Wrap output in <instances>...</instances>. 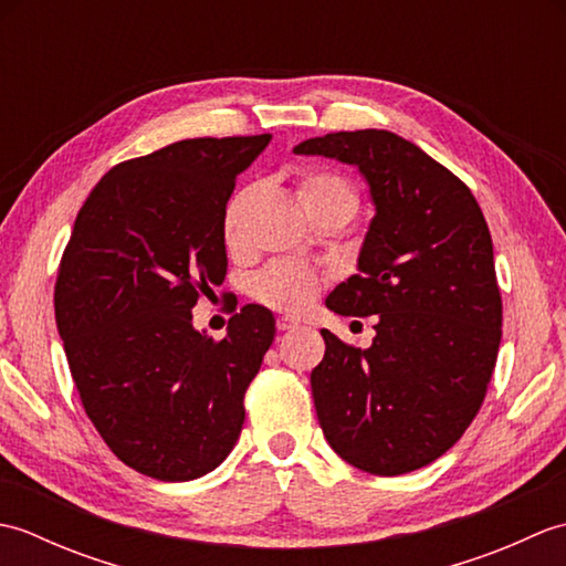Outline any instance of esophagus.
<instances>
[{
  "instance_id": "34e87169",
  "label": "esophagus",
  "mask_w": 566,
  "mask_h": 566,
  "mask_svg": "<svg viewBox=\"0 0 566 566\" xmlns=\"http://www.w3.org/2000/svg\"><path fill=\"white\" fill-rule=\"evenodd\" d=\"M294 328H298V323H296L294 318H286V316H282V318H276V331H280V333H286V331H294Z\"/></svg>"
}]
</instances>
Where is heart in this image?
I'll return each mask as SVG.
<instances>
[{
  "label": "heart",
  "mask_w": 566,
  "mask_h": 566,
  "mask_svg": "<svg viewBox=\"0 0 566 566\" xmlns=\"http://www.w3.org/2000/svg\"><path fill=\"white\" fill-rule=\"evenodd\" d=\"M298 201L304 209H318V207H347L357 211V195L355 189L345 182L340 175L328 170H311L298 182ZM245 195H238L231 199L223 216V235L226 243L233 245L238 240L240 228V213H243ZM323 284V274L308 264L298 262H274L264 268L255 280H252V296L258 302L268 304L276 311H286V314H302V311L314 302Z\"/></svg>",
  "instance_id": "1"
}]
</instances>
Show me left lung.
Segmentation results:
<instances>
[{"label":"left lung","mask_w":566,"mask_h":566,"mask_svg":"<svg viewBox=\"0 0 566 566\" xmlns=\"http://www.w3.org/2000/svg\"><path fill=\"white\" fill-rule=\"evenodd\" d=\"M294 153L355 165L375 203L359 274L326 306L377 316V335L363 350L321 331L311 391L323 436L363 472H413L462 438L496 367L501 292L484 213L460 177L391 130H340Z\"/></svg>","instance_id":"obj_1"}]
</instances>
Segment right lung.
<instances>
[{"mask_svg": "<svg viewBox=\"0 0 566 566\" xmlns=\"http://www.w3.org/2000/svg\"><path fill=\"white\" fill-rule=\"evenodd\" d=\"M270 134L189 138L106 172L72 228L55 321L84 413L112 452L160 482L219 467L245 420V391L274 340L248 304L223 340L191 326L226 280V203Z\"/></svg>", "mask_w": 566, "mask_h": 566, "instance_id": "1", "label": "right lung"}]
</instances>
